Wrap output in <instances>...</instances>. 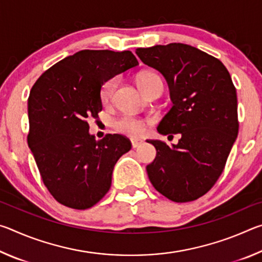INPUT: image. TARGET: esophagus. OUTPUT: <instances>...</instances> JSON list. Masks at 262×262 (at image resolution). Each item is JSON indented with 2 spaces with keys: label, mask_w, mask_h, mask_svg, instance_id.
I'll return each mask as SVG.
<instances>
[{
  "label": "esophagus",
  "mask_w": 262,
  "mask_h": 262,
  "mask_svg": "<svg viewBox=\"0 0 262 262\" xmlns=\"http://www.w3.org/2000/svg\"><path fill=\"white\" fill-rule=\"evenodd\" d=\"M130 141H132V147H133V148H137V147H140V145H141L142 143H143V141H142V140L132 139Z\"/></svg>",
  "instance_id": "1"
}]
</instances>
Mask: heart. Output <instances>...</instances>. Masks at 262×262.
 Instances as JSON below:
<instances>
[{
	"instance_id": "1",
	"label": "heart",
	"mask_w": 262,
	"mask_h": 262,
	"mask_svg": "<svg viewBox=\"0 0 262 262\" xmlns=\"http://www.w3.org/2000/svg\"><path fill=\"white\" fill-rule=\"evenodd\" d=\"M157 82H162L161 77H159L157 74L151 72L142 73L141 75H139V77H137V84H139L142 91L149 88L151 84ZM115 85H117V78L115 77L107 79V81L103 84V86L100 89V98L103 103H107L111 99ZM114 128L118 132L122 133V134L135 137L143 134L144 121L136 117H132V115H125V117H121L120 119H118V120H115Z\"/></svg>"
}]
</instances>
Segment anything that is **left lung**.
<instances>
[{"label":"left lung","mask_w":262,"mask_h":262,"mask_svg":"<svg viewBox=\"0 0 262 262\" xmlns=\"http://www.w3.org/2000/svg\"><path fill=\"white\" fill-rule=\"evenodd\" d=\"M144 64L168 84L172 107L157 130L179 134L177 144L148 140L156 158L147 165L149 180L174 202L196 200L220 178L238 135L237 92L228 69L207 53L172 42L137 48Z\"/></svg>","instance_id":"obj_1"}]
</instances>
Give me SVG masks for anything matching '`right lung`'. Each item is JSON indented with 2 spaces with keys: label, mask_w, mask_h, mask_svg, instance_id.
Returning a JSON list of instances; mask_svg holds the SVG:
<instances>
[{
  "label": "right lung",
  "mask_w": 262,
  "mask_h": 262,
  "mask_svg": "<svg viewBox=\"0 0 262 262\" xmlns=\"http://www.w3.org/2000/svg\"><path fill=\"white\" fill-rule=\"evenodd\" d=\"M137 64L129 51H79L52 66L31 89L29 148L43 184L63 206L88 209L101 200L115 163L130 150L120 134L96 140L86 120L103 110V84Z\"/></svg>",
  "instance_id": "obj_1"
}]
</instances>
